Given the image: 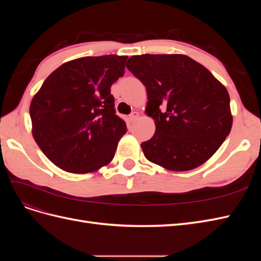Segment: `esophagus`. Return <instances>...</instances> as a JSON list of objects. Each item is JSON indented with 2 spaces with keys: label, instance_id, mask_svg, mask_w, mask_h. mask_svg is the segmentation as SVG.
Returning a JSON list of instances; mask_svg holds the SVG:
<instances>
[{
  "label": "esophagus",
  "instance_id": "34e87169",
  "mask_svg": "<svg viewBox=\"0 0 261 261\" xmlns=\"http://www.w3.org/2000/svg\"><path fill=\"white\" fill-rule=\"evenodd\" d=\"M138 116H139V113H138V112H133V113L129 115L128 118H129L130 122H134V121L137 120Z\"/></svg>",
  "mask_w": 261,
  "mask_h": 261
}]
</instances>
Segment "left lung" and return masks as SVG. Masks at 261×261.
<instances>
[{
	"label": "left lung",
	"instance_id": "1",
	"mask_svg": "<svg viewBox=\"0 0 261 261\" xmlns=\"http://www.w3.org/2000/svg\"><path fill=\"white\" fill-rule=\"evenodd\" d=\"M126 67L145 85L146 113L155 124L152 138L140 145L147 159L179 172L210 159L232 128L225 87L187 55H135Z\"/></svg>",
	"mask_w": 261,
	"mask_h": 261
}]
</instances>
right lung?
Returning a JSON list of instances; mask_svg holds the SVG:
<instances>
[{
	"instance_id": "obj_1",
	"label": "right lung",
	"mask_w": 261,
	"mask_h": 261,
	"mask_svg": "<svg viewBox=\"0 0 261 261\" xmlns=\"http://www.w3.org/2000/svg\"><path fill=\"white\" fill-rule=\"evenodd\" d=\"M126 60L110 54L64 63L31 101L33 136L60 169L84 174L112 161L118 140L127 132L115 114L111 94Z\"/></svg>"
}]
</instances>
